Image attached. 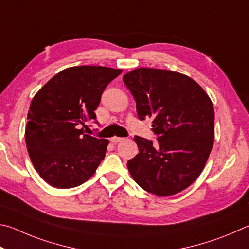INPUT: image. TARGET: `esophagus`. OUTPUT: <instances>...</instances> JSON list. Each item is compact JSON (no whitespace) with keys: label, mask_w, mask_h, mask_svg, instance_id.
Returning <instances> with one entry per match:
<instances>
[{"label":"esophagus","mask_w":249,"mask_h":249,"mask_svg":"<svg viewBox=\"0 0 249 249\" xmlns=\"http://www.w3.org/2000/svg\"><path fill=\"white\" fill-rule=\"evenodd\" d=\"M111 142H113V143H118V142H120V141H122L124 140V138H119V137H112L111 139Z\"/></svg>","instance_id":"obj_1"}]
</instances>
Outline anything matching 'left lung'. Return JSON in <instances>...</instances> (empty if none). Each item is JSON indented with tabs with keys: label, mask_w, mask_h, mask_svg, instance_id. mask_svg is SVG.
I'll return each mask as SVG.
<instances>
[{
	"label": "left lung",
	"mask_w": 249,
	"mask_h": 249,
	"mask_svg": "<svg viewBox=\"0 0 249 249\" xmlns=\"http://www.w3.org/2000/svg\"><path fill=\"white\" fill-rule=\"evenodd\" d=\"M139 119L151 118L158 142L134 138L130 175L147 193L167 197L197 179L214 142V109L197 82L169 70L140 68L124 75Z\"/></svg>",
	"instance_id": "obj_1"
}]
</instances>
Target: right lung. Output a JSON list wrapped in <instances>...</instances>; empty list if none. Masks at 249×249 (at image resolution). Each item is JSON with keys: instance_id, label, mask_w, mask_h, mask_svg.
Here are the masks:
<instances>
[{"instance_id": "right-lung-1", "label": "right lung", "mask_w": 249, "mask_h": 249, "mask_svg": "<svg viewBox=\"0 0 249 249\" xmlns=\"http://www.w3.org/2000/svg\"><path fill=\"white\" fill-rule=\"evenodd\" d=\"M122 72L96 65L64 69L34 96L25 140L29 158L43 180L59 189L89 180L106 154L109 141L83 131L104 89Z\"/></svg>"}]
</instances>
